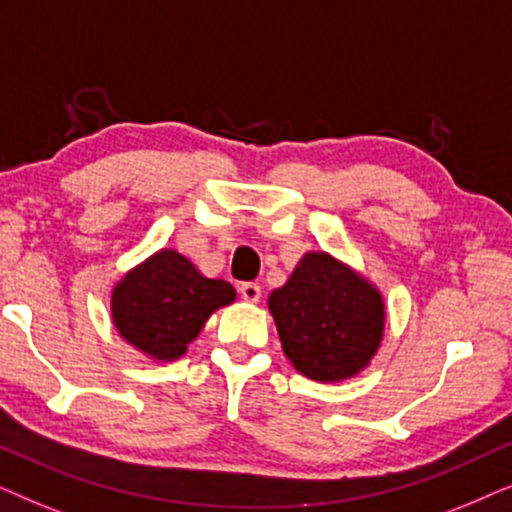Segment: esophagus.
<instances>
[{"instance_id": "obj_1", "label": "esophagus", "mask_w": 512, "mask_h": 512, "mask_svg": "<svg viewBox=\"0 0 512 512\" xmlns=\"http://www.w3.org/2000/svg\"><path fill=\"white\" fill-rule=\"evenodd\" d=\"M260 295H262V290H260V285H257V283H243L241 285V297L245 299V302H260Z\"/></svg>"}]
</instances>
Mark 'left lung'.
<instances>
[{"label": "left lung", "mask_w": 512, "mask_h": 512, "mask_svg": "<svg viewBox=\"0 0 512 512\" xmlns=\"http://www.w3.org/2000/svg\"><path fill=\"white\" fill-rule=\"evenodd\" d=\"M283 353L313 381H342L370 365L384 337V299L327 252H306L269 295Z\"/></svg>", "instance_id": "1"}]
</instances>
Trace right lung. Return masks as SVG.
I'll list each match as a JSON object with an SVG mask.
<instances>
[{"label":"right lung","mask_w":512,"mask_h":512,"mask_svg":"<svg viewBox=\"0 0 512 512\" xmlns=\"http://www.w3.org/2000/svg\"><path fill=\"white\" fill-rule=\"evenodd\" d=\"M236 299L220 278H206L185 255L159 250L128 271L112 290V320L119 335L154 360L185 356L206 320Z\"/></svg>","instance_id":"1"}]
</instances>
